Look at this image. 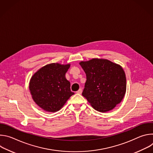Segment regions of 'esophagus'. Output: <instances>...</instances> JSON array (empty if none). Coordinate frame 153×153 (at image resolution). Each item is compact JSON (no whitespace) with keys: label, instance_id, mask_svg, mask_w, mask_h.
<instances>
[{"label":"esophagus","instance_id":"34e87169","mask_svg":"<svg viewBox=\"0 0 153 153\" xmlns=\"http://www.w3.org/2000/svg\"><path fill=\"white\" fill-rule=\"evenodd\" d=\"M82 90L81 88H80L77 91H76V93L79 94H82Z\"/></svg>","mask_w":153,"mask_h":153}]
</instances>
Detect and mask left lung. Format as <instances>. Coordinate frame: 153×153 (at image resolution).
Here are the masks:
<instances>
[{"instance_id": "obj_1", "label": "left lung", "mask_w": 153, "mask_h": 153, "mask_svg": "<svg viewBox=\"0 0 153 153\" xmlns=\"http://www.w3.org/2000/svg\"><path fill=\"white\" fill-rule=\"evenodd\" d=\"M79 64L86 76L82 96L94 110L107 112L121 102L126 93V80L120 65L97 58Z\"/></svg>"}]
</instances>
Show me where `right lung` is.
<instances>
[{"label":"right lung","mask_w":153,"mask_h":153,"mask_svg":"<svg viewBox=\"0 0 153 153\" xmlns=\"http://www.w3.org/2000/svg\"><path fill=\"white\" fill-rule=\"evenodd\" d=\"M70 64L53 63L45 65L31 77L29 88L32 98L42 110L54 113L59 111L74 93L65 74Z\"/></svg>","instance_id":"add662e5"}]
</instances>
